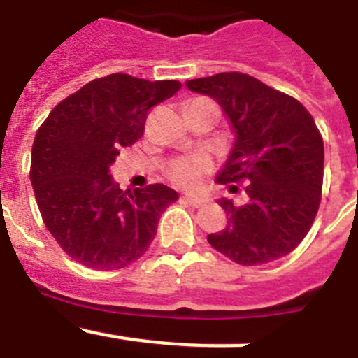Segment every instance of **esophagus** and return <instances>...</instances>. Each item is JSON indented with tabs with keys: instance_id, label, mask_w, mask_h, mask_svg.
Segmentation results:
<instances>
[{
	"instance_id": "esophagus-1",
	"label": "esophagus",
	"mask_w": 358,
	"mask_h": 358,
	"mask_svg": "<svg viewBox=\"0 0 358 358\" xmlns=\"http://www.w3.org/2000/svg\"><path fill=\"white\" fill-rule=\"evenodd\" d=\"M185 201L188 202L189 206H194V208H199V206H202V204H204V199L199 197V195H192V194L185 195Z\"/></svg>"
}]
</instances>
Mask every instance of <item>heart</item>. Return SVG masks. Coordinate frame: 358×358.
<instances>
[{
	"label": "heart",
	"mask_w": 358,
	"mask_h": 358,
	"mask_svg": "<svg viewBox=\"0 0 358 358\" xmlns=\"http://www.w3.org/2000/svg\"><path fill=\"white\" fill-rule=\"evenodd\" d=\"M210 157L204 154H192V156H182L172 161L169 166V176L177 185L194 188V186L201 185L202 177L210 172Z\"/></svg>",
	"instance_id": "1"
}]
</instances>
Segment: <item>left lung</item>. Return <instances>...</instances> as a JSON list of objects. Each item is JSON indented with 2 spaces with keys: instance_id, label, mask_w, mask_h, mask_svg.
<instances>
[{
  "instance_id": "8db88e82",
  "label": "left lung",
  "mask_w": 358,
  "mask_h": 358,
  "mask_svg": "<svg viewBox=\"0 0 358 358\" xmlns=\"http://www.w3.org/2000/svg\"><path fill=\"white\" fill-rule=\"evenodd\" d=\"M222 107L235 132L217 182L235 194L245 182L242 206L222 197L227 226L208 235L211 248L240 265L274 262L301 243L321 202L324 145L314 118L296 98L243 73H217L186 82Z\"/></svg>"
}]
</instances>
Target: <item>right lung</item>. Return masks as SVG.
<instances>
[{
  "instance_id": "add662e5",
  "label": "right lung",
  "mask_w": 358,
  "mask_h": 358,
  "mask_svg": "<svg viewBox=\"0 0 358 358\" xmlns=\"http://www.w3.org/2000/svg\"><path fill=\"white\" fill-rule=\"evenodd\" d=\"M181 82L115 73L69 94L44 120L31 147L30 181L43 220L73 260L98 271L131 265L156 236L161 213L179 199L164 185L123 192L110 164L145 131L150 107Z\"/></svg>"
}]
</instances>
